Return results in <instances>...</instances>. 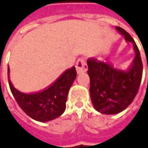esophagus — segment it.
Masks as SVG:
<instances>
[{
	"label": "esophagus",
	"mask_w": 148,
	"mask_h": 148,
	"mask_svg": "<svg viewBox=\"0 0 148 148\" xmlns=\"http://www.w3.org/2000/svg\"><path fill=\"white\" fill-rule=\"evenodd\" d=\"M76 70H77V74L85 72L88 70V66H87V63H86L85 59L80 58L77 60V61L76 62Z\"/></svg>",
	"instance_id": "34e87169"
}]
</instances>
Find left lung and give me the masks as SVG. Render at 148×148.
<instances>
[{"instance_id":"obj_1","label":"left lung","mask_w":148,"mask_h":148,"mask_svg":"<svg viewBox=\"0 0 148 148\" xmlns=\"http://www.w3.org/2000/svg\"><path fill=\"white\" fill-rule=\"evenodd\" d=\"M127 41L133 44L136 56L126 71L117 69L96 58L88 59L91 99L94 108L105 114H115L130 106L138 92L143 74L140 53L133 38L121 27H116Z\"/></svg>"}]
</instances>
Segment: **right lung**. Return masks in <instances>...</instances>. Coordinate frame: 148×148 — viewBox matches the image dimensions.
<instances>
[{
	"label": "right lung",
	"instance_id": "right-lung-1",
	"mask_svg": "<svg viewBox=\"0 0 148 148\" xmlns=\"http://www.w3.org/2000/svg\"><path fill=\"white\" fill-rule=\"evenodd\" d=\"M8 73L9 67H8ZM76 77V69L72 66L64 71L47 88L29 94L17 90L9 79L8 83L17 103L27 115L36 121H49L60 117L64 112L68 92Z\"/></svg>",
	"mask_w": 148,
	"mask_h": 148
}]
</instances>
